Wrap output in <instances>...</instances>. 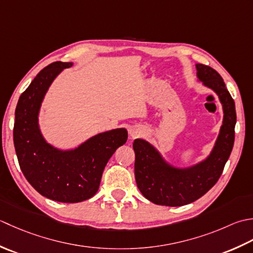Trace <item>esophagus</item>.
I'll return each instance as SVG.
<instances>
[{
    "label": "esophagus",
    "instance_id": "34e87169",
    "mask_svg": "<svg viewBox=\"0 0 253 253\" xmlns=\"http://www.w3.org/2000/svg\"><path fill=\"white\" fill-rule=\"evenodd\" d=\"M140 130H137V128H131L130 130V135L132 136V137H136V136H138L140 135Z\"/></svg>",
    "mask_w": 253,
    "mask_h": 253
}]
</instances>
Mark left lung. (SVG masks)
<instances>
[{"label":"left lung","instance_id":"obj_1","mask_svg":"<svg viewBox=\"0 0 253 253\" xmlns=\"http://www.w3.org/2000/svg\"><path fill=\"white\" fill-rule=\"evenodd\" d=\"M195 68L199 81L212 89L223 105V125L210 155L187 168L174 167L167 163L147 141L142 138L134 141V172L137 188L147 200L158 205L182 206L200 199L217 182L233 151L235 101L221 76L214 69L204 64H195Z\"/></svg>","mask_w":253,"mask_h":253}]
</instances>
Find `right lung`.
Wrapping results in <instances>:
<instances>
[{
  "mask_svg": "<svg viewBox=\"0 0 253 253\" xmlns=\"http://www.w3.org/2000/svg\"><path fill=\"white\" fill-rule=\"evenodd\" d=\"M72 65V62H53L39 72L19 97L13 131L25 178L41 195L63 203L94 197L108 161L127 140V131L123 127L97 134L66 151L44 140L38 123L41 102L55 77Z\"/></svg>",
  "mask_w": 253,
  "mask_h": 253,
  "instance_id": "add662e5",
  "label": "right lung"
}]
</instances>
